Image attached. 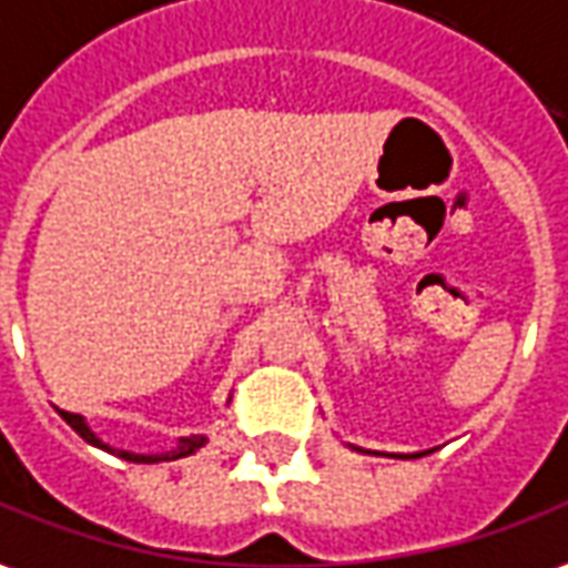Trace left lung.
Instances as JSON below:
<instances>
[{
	"label": "left lung",
	"instance_id": "8db88e82",
	"mask_svg": "<svg viewBox=\"0 0 568 568\" xmlns=\"http://www.w3.org/2000/svg\"><path fill=\"white\" fill-rule=\"evenodd\" d=\"M349 448H355V445H349ZM355 452H362V448H355ZM367 455H371V452H367ZM420 455H429V452H417V455H393V457H405V460H408V457H420Z\"/></svg>",
	"mask_w": 568,
	"mask_h": 568
}]
</instances>
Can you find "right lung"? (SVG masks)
<instances>
[{
	"label": "right lung",
	"mask_w": 568,
	"mask_h": 568,
	"mask_svg": "<svg viewBox=\"0 0 568 568\" xmlns=\"http://www.w3.org/2000/svg\"><path fill=\"white\" fill-rule=\"evenodd\" d=\"M61 417L68 420V426L80 436L82 442H89V445H95L101 452H108V455L123 457V460H132V464H160V460H179V457L194 455V452H201L203 445H206V436H182V439L175 442V448L170 452H151V455H142V452H123V448H113L108 442H101L92 433V426L85 424V417L82 414H70V410H61Z\"/></svg>",
	"instance_id": "1"
}]
</instances>
